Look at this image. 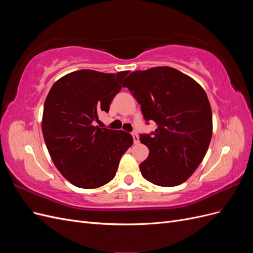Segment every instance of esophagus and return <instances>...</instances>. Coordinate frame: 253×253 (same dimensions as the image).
Masks as SVG:
<instances>
[{"label":"esophagus","mask_w":253,"mask_h":253,"mask_svg":"<svg viewBox=\"0 0 253 253\" xmlns=\"http://www.w3.org/2000/svg\"><path fill=\"white\" fill-rule=\"evenodd\" d=\"M132 136H133V139H134V143H138V142H139V137H138V135H137L136 133H133Z\"/></svg>","instance_id":"34e87169"}]
</instances>
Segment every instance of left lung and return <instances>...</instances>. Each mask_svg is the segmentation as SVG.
Wrapping results in <instances>:
<instances>
[{
  "instance_id": "1",
  "label": "left lung",
  "mask_w": 253,
  "mask_h": 253,
  "mask_svg": "<svg viewBox=\"0 0 253 253\" xmlns=\"http://www.w3.org/2000/svg\"><path fill=\"white\" fill-rule=\"evenodd\" d=\"M141 105L145 121L157 127L140 135L149 156L140 164L143 177L160 187L185 182L204 159L212 137V111L195 80L169 66L136 71L125 80Z\"/></svg>"
}]
</instances>
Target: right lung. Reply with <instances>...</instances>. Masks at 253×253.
Wrapping results in <instances>:
<instances>
[{"mask_svg": "<svg viewBox=\"0 0 253 253\" xmlns=\"http://www.w3.org/2000/svg\"><path fill=\"white\" fill-rule=\"evenodd\" d=\"M127 74L73 72L53 83L46 97L44 141L59 172L76 187L95 189L110 182L133 144L131 134L94 126L99 113L109 112Z\"/></svg>", "mask_w": 253, "mask_h": 253, "instance_id": "obj_1", "label": "right lung"}]
</instances>
